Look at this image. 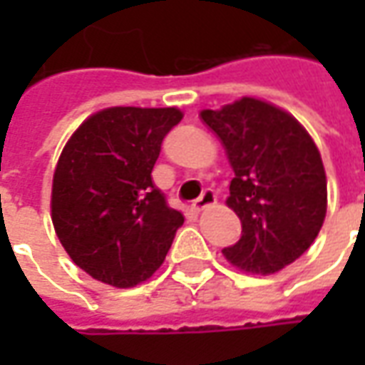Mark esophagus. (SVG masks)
Returning a JSON list of instances; mask_svg holds the SVG:
<instances>
[{
	"label": "esophagus",
	"instance_id": "esophagus-1",
	"mask_svg": "<svg viewBox=\"0 0 365 365\" xmlns=\"http://www.w3.org/2000/svg\"><path fill=\"white\" fill-rule=\"evenodd\" d=\"M215 201H217V195H215V191L213 190H205L203 193H201V197L193 201L191 209H193L195 213H199V211H203V209H207V207L215 205Z\"/></svg>",
	"mask_w": 365,
	"mask_h": 365
}]
</instances>
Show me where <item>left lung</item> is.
Instances as JSON below:
<instances>
[{
	"label": "left lung",
	"mask_w": 365,
	"mask_h": 365,
	"mask_svg": "<svg viewBox=\"0 0 365 365\" xmlns=\"http://www.w3.org/2000/svg\"><path fill=\"white\" fill-rule=\"evenodd\" d=\"M201 119L221 138L235 170L227 205L242 222L227 260L250 274H275L313 245L327 215V175L313 138L295 117L242 97Z\"/></svg>",
	"instance_id": "1"
}]
</instances>
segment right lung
I'll return each instance as SVG.
<instances>
[{
    "label": "right lung",
    "mask_w": 365,
    "mask_h": 365,
    "mask_svg": "<svg viewBox=\"0 0 365 365\" xmlns=\"http://www.w3.org/2000/svg\"><path fill=\"white\" fill-rule=\"evenodd\" d=\"M175 107H111L91 115L60 154L52 225L68 256L97 282L135 287L162 266L183 215L152 182Z\"/></svg>",
    "instance_id": "1"
}]
</instances>
